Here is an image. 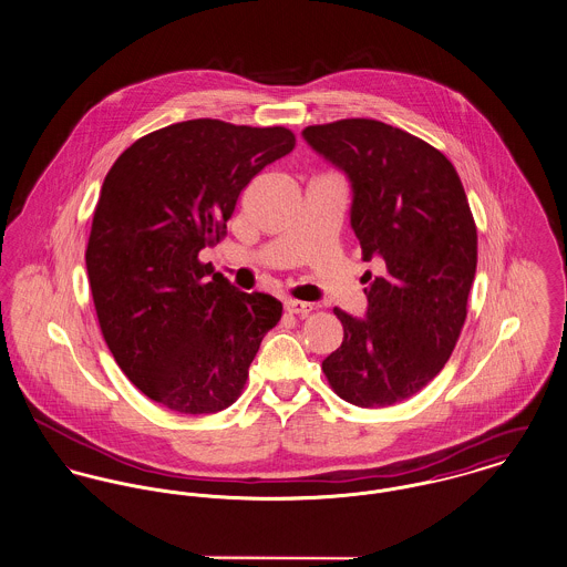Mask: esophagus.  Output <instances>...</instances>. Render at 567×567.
Listing matches in <instances>:
<instances>
[{
	"instance_id": "1",
	"label": "esophagus",
	"mask_w": 567,
	"mask_h": 567,
	"mask_svg": "<svg viewBox=\"0 0 567 567\" xmlns=\"http://www.w3.org/2000/svg\"><path fill=\"white\" fill-rule=\"evenodd\" d=\"M285 310L291 312V315H308L312 310V305L300 302V300H287L285 302Z\"/></svg>"
}]
</instances>
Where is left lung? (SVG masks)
<instances>
[{
  "label": "left lung",
  "mask_w": 567,
  "mask_h": 567,
  "mask_svg": "<svg viewBox=\"0 0 567 567\" xmlns=\"http://www.w3.org/2000/svg\"><path fill=\"white\" fill-rule=\"evenodd\" d=\"M348 175L362 259H382L367 317L334 308L343 343L321 369L341 399L386 408L427 386L455 348L477 269V226L453 164L421 137L371 118L302 131Z\"/></svg>",
  "instance_id": "left-lung-1"
}]
</instances>
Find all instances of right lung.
I'll return each mask as SVG.
<instances>
[{"mask_svg": "<svg viewBox=\"0 0 567 567\" xmlns=\"http://www.w3.org/2000/svg\"><path fill=\"white\" fill-rule=\"evenodd\" d=\"M296 146L285 127L196 118L135 140L103 181L87 237L101 334L148 399L214 414L244 391L282 305L237 291L198 259L226 233L241 189Z\"/></svg>", "mask_w": 567, "mask_h": 567, "instance_id": "obj_1", "label": "right lung"}]
</instances>
